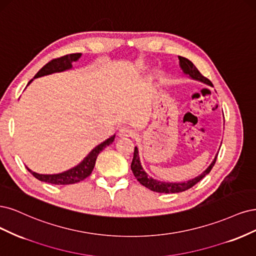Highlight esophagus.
Segmentation results:
<instances>
[{
    "label": "esophagus",
    "instance_id": "1",
    "mask_svg": "<svg viewBox=\"0 0 256 256\" xmlns=\"http://www.w3.org/2000/svg\"><path fill=\"white\" fill-rule=\"evenodd\" d=\"M134 135H135V130L128 128V126H122L119 130V136L120 137H132Z\"/></svg>",
    "mask_w": 256,
    "mask_h": 256
}]
</instances>
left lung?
<instances>
[{"mask_svg":"<svg viewBox=\"0 0 256 256\" xmlns=\"http://www.w3.org/2000/svg\"><path fill=\"white\" fill-rule=\"evenodd\" d=\"M178 60H180V67L182 68V70L185 74L190 76L192 80H200L204 84L212 86L210 80L208 78H206L205 76H203L200 73V71L196 68V66L190 60L185 58V57H182V56H178ZM216 160H217V155H216V158H214L212 162L210 164V167L204 172H202V174H200L199 176H196L190 180H187V182H180V183H166V182H160V180H154L152 178L148 176V174L142 166V164H140L138 149H137V146H135L134 158H133V160H132L130 169H132V171H133L134 176L137 178L138 182L142 185H144V187L149 188L150 190L155 192H160V194H176V192H185V190H187V189L194 186L198 182H200V180L206 174H208V173L210 172Z\"/></svg>","mask_w":256,"mask_h":256,"instance_id":"8db88e82","label":"left lung"}]
</instances>
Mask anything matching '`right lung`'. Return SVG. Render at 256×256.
Listing matches in <instances>:
<instances>
[{
  "label": "right lung",
  "mask_w": 256,
  "mask_h": 256,
  "mask_svg": "<svg viewBox=\"0 0 256 256\" xmlns=\"http://www.w3.org/2000/svg\"><path fill=\"white\" fill-rule=\"evenodd\" d=\"M80 56H82L80 53H74V54H68V55L58 57V58L52 60L51 62H48L46 64H44V67L36 73L34 78L44 76H48V74H52L55 72H62L64 70H69L72 68V62H76ZM32 80H30L28 82V84L32 83ZM114 135L110 137L108 139H106L105 142H103L102 144L96 146L94 149L86 156L84 160L80 162L78 166L73 167L64 172L58 173V174H39V173L32 171L28 167H26V169L37 180H41V182L50 183V184H54V185L76 184L78 182H80V180H85L87 176L92 174V172L94 168L98 155L100 154V152L104 149V148L110 146L114 142Z\"/></svg>",
  "instance_id": "obj_1"
}]
</instances>
